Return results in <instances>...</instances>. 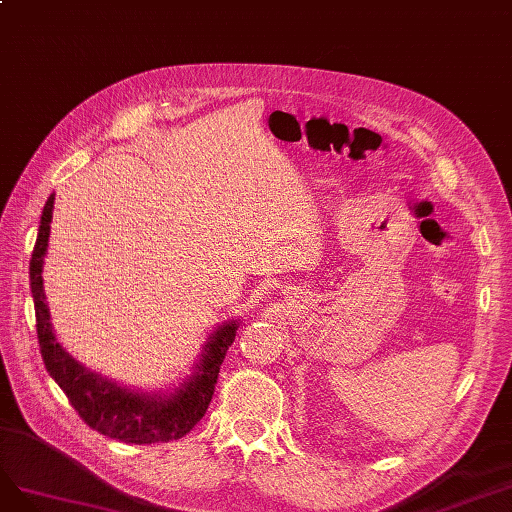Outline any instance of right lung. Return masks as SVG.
<instances>
[{
    "label": "right lung",
    "instance_id": "obj_1",
    "mask_svg": "<svg viewBox=\"0 0 512 512\" xmlns=\"http://www.w3.org/2000/svg\"><path fill=\"white\" fill-rule=\"evenodd\" d=\"M53 204L55 193H51L44 204L36 246L29 261V285L34 295L38 342L46 372L68 395L80 419L95 432L129 444H155L183 438L206 415L225 353L236 338L238 321H227L210 334L195 372L172 393L131 391L108 381L102 374L87 370L57 342L51 312L44 302L42 266L48 236H51Z\"/></svg>",
    "mask_w": 512,
    "mask_h": 512
}]
</instances>
